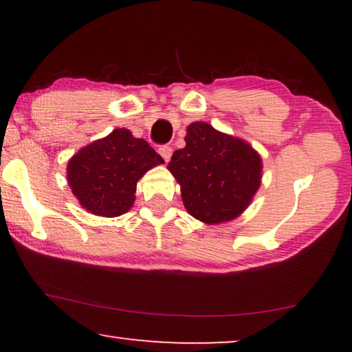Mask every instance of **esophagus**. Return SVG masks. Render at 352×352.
Wrapping results in <instances>:
<instances>
[{
    "mask_svg": "<svg viewBox=\"0 0 352 352\" xmlns=\"http://www.w3.org/2000/svg\"><path fill=\"white\" fill-rule=\"evenodd\" d=\"M158 153H160V155L163 157V160L170 162V158L173 155V147L168 146V144H165V146L158 147Z\"/></svg>",
    "mask_w": 352,
    "mask_h": 352,
    "instance_id": "1",
    "label": "esophagus"
}]
</instances>
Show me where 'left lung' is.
<instances>
[{
    "label": "left lung",
    "instance_id": "obj_1",
    "mask_svg": "<svg viewBox=\"0 0 352 352\" xmlns=\"http://www.w3.org/2000/svg\"><path fill=\"white\" fill-rule=\"evenodd\" d=\"M184 141L168 170L179 182L186 210L206 224L237 218L261 182V158L242 139L204 122L192 123Z\"/></svg>",
    "mask_w": 352,
    "mask_h": 352
}]
</instances>
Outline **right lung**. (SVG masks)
I'll return each mask as SVG.
<instances>
[{"label": "right lung", "instance_id": "right-lung-1", "mask_svg": "<svg viewBox=\"0 0 352 352\" xmlns=\"http://www.w3.org/2000/svg\"><path fill=\"white\" fill-rule=\"evenodd\" d=\"M160 163L163 158L144 139L118 128L72 157L67 177L83 208L113 218L131 208L138 181Z\"/></svg>", "mask_w": 352, "mask_h": 352}]
</instances>
